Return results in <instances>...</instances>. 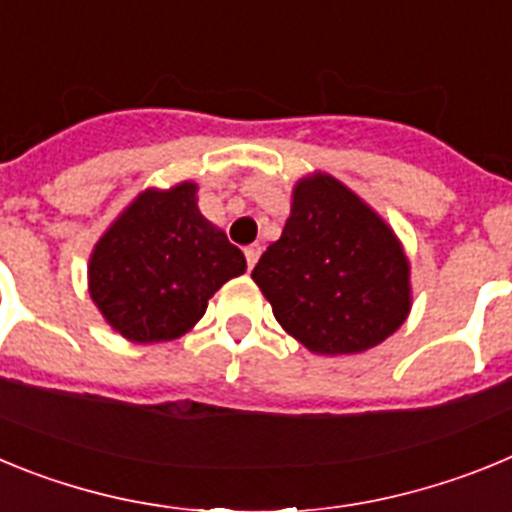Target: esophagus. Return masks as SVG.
<instances>
[{"label":"esophagus","instance_id":"esophagus-1","mask_svg":"<svg viewBox=\"0 0 512 512\" xmlns=\"http://www.w3.org/2000/svg\"><path fill=\"white\" fill-rule=\"evenodd\" d=\"M243 253H246L248 269H253V266H256V261H259V256H261V246H259V243H253V246L243 248Z\"/></svg>","mask_w":512,"mask_h":512}]
</instances>
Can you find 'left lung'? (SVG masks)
I'll use <instances>...</instances> for the list:
<instances>
[{
  "mask_svg": "<svg viewBox=\"0 0 512 512\" xmlns=\"http://www.w3.org/2000/svg\"><path fill=\"white\" fill-rule=\"evenodd\" d=\"M289 336L315 354H359L410 312V266L382 217L333 176L302 179L282 238L253 269Z\"/></svg>",
  "mask_w": 512,
  "mask_h": 512,
  "instance_id": "8db88e82",
  "label": "left lung"
}]
</instances>
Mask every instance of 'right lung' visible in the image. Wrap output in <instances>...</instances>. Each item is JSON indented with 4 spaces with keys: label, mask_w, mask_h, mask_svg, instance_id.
<instances>
[{
    "label": "right lung",
    "mask_w": 512,
    "mask_h": 512,
    "mask_svg": "<svg viewBox=\"0 0 512 512\" xmlns=\"http://www.w3.org/2000/svg\"><path fill=\"white\" fill-rule=\"evenodd\" d=\"M197 187L143 192L89 261V292L107 323L135 343L174 341L207 300L246 271L241 248L197 210Z\"/></svg>",
    "instance_id": "obj_1"
}]
</instances>
